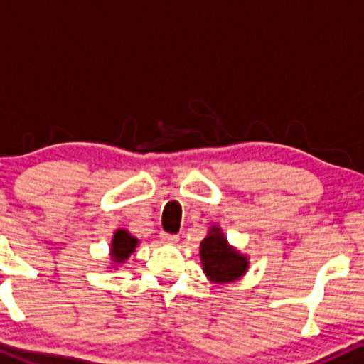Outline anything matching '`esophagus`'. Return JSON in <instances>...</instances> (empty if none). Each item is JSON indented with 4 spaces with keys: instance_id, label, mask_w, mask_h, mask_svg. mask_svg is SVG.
Wrapping results in <instances>:
<instances>
[{
    "instance_id": "obj_1",
    "label": "esophagus",
    "mask_w": 364,
    "mask_h": 364,
    "mask_svg": "<svg viewBox=\"0 0 364 364\" xmlns=\"http://www.w3.org/2000/svg\"><path fill=\"white\" fill-rule=\"evenodd\" d=\"M161 241L166 245H176L179 241L178 235H169V232H161Z\"/></svg>"
}]
</instances>
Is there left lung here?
<instances>
[{
    "instance_id": "left-lung-1",
    "label": "left lung",
    "mask_w": 364,
    "mask_h": 364,
    "mask_svg": "<svg viewBox=\"0 0 364 364\" xmlns=\"http://www.w3.org/2000/svg\"><path fill=\"white\" fill-rule=\"evenodd\" d=\"M200 258L208 281L217 284L237 281L248 270V258L229 246L217 225H212L205 240L200 243Z\"/></svg>"
}]
</instances>
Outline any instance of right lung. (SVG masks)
<instances>
[{
    "label": "right lung",
    "instance_id": "add662e5",
    "mask_svg": "<svg viewBox=\"0 0 364 364\" xmlns=\"http://www.w3.org/2000/svg\"><path fill=\"white\" fill-rule=\"evenodd\" d=\"M136 245H139V240L133 237L127 229H118L112 236L111 241V260L112 263H124L128 260V257L135 252Z\"/></svg>",
    "mask_w": 364,
    "mask_h": 364
}]
</instances>
